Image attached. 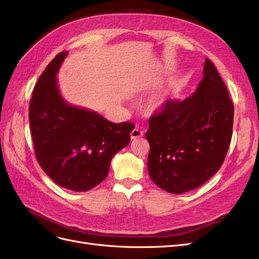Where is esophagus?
Instances as JSON below:
<instances>
[{
  "label": "esophagus",
  "instance_id": "34e87169",
  "mask_svg": "<svg viewBox=\"0 0 259 259\" xmlns=\"http://www.w3.org/2000/svg\"><path fill=\"white\" fill-rule=\"evenodd\" d=\"M143 136H144V132L138 130V128H134L131 132V138L132 139H136V138L143 137Z\"/></svg>",
  "mask_w": 259,
  "mask_h": 259
}]
</instances>
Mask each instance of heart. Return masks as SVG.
<instances>
[{
	"mask_svg": "<svg viewBox=\"0 0 259 259\" xmlns=\"http://www.w3.org/2000/svg\"><path fill=\"white\" fill-rule=\"evenodd\" d=\"M153 108H159V107H161L162 106V100L161 99H159V98H156L154 101H153Z\"/></svg>",
	"mask_w": 259,
	"mask_h": 259,
	"instance_id": "heart-1",
	"label": "heart"
}]
</instances>
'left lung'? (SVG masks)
<instances>
[{"label":"left lung","mask_w":259,"mask_h":259,"mask_svg":"<svg viewBox=\"0 0 259 259\" xmlns=\"http://www.w3.org/2000/svg\"><path fill=\"white\" fill-rule=\"evenodd\" d=\"M233 127V104L215 65L205 59L197 91L183 101L167 100L149 119L148 171L170 193L195 189L223 165Z\"/></svg>","instance_id":"obj_1"}]
</instances>
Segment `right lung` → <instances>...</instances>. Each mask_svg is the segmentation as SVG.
I'll return each mask as SVG.
<instances>
[{"label":"right lung","instance_id":"1","mask_svg":"<svg viewBox=\"0 0 259 259\" xmlns=\"http://www.w3.org/2000/svg\"><path fill=\"white\" fill-rule=\"evenodd\" d=\"M67 54L59 53L38 77L30 100L29 122L42 169L60 187L88 191L106 179L111 159L128 145L135 125L109 122L62 99L56 74Z\"/></svg>","mask_w":259,"mask_h":259}]
</instances>
